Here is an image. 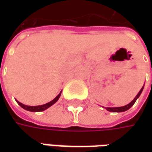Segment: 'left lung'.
Returning a JSON list of instances; mask_svg holds the SVG:
<instances>
[{
  "mask_svg": "<svg viewBox=\"0 0 152 152\" xmlns=\"http://www.w3.org/2000/svg\"><path fill=\"white\" fill-rule=\"evenodd\" d=\"M142 89H143V87L141 89L139 93H138V94H137V96L134 98V100H133L130 103H129L128 105L124 106V107H105V108L107 109V111H109V112H125V111H127V110H129V109L135 103V102H136V100L137 99V98L140 96V94H142Z\"/></svg>",
  "mask_w": 152,
  "mask_h": 152,
  "instance_id": "obj_1",
  "label": "left lung"
}]
</instances>
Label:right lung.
Listing matches in <instances>:
<instances>
[{"label":"right lung","mask_w":152,"mask_h":152,"mask_svg":"<svg viewBox=\"0 0 152 152\" xmlns=\"http://www.w3.org/2000/svg\"><path fill=\"white\" fill-rule=\"evenodd\" d=\"M60 95H61V93H60L57 96L55 99L52 100L51 102H48L46 104H44V105H40V106H27V105H24V104H23L21 102H19L18 101L16 100V102H18V104L20 107H22L23 108L25 109V110H27V111H30V112H42V111H45V109H47L48 107H50V106H52L53 104H54L55 102L58 100L59 99Z\"/></svg>","instance_id":"right-lung-1"}]
</instances>
